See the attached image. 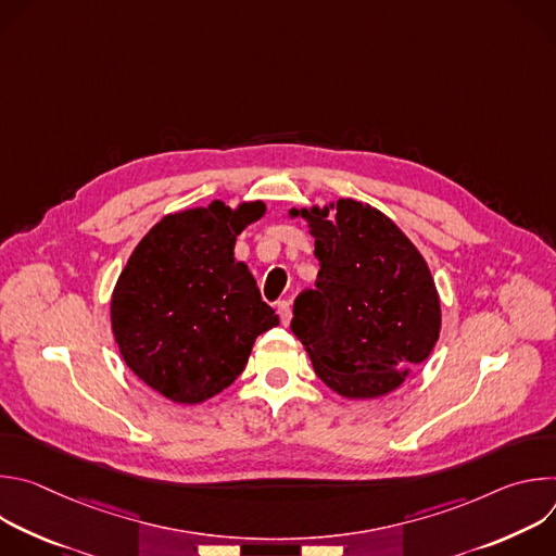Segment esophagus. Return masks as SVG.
<instances>
[{"mask_svg": "<svg viewBox=\"0 0 556 556\" xmlns=\"http://www.w3.org/2000/svg\"><path fill=\"white\" fill-rule=\"evenodd\" d=\"M277 312H279V319H281V324H283V326H288V324H290V319H292V307H290V301H279V303H277Z\"/></svg>", "mask_w": 556, "mask_h": 556, "instance_id": "34e87169", "label": "esophagus"}]
</instances>
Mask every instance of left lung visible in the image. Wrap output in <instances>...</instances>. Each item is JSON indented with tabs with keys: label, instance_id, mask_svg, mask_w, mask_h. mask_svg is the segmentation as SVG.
I'll return each instance as SVG.
<instances>
[{
	"label": "left lung",
	"instance_id": "left-lung-1",
	"mask_svg": "<svg viewBox=\"0 0 556 556\" xmlns=\"http://www.w3.org/2000/svg\"><path fill=\"white\" fill-rule=\"evenodd\" d=\"M314 237L319 275L292 307V334L332 391L350 401L399 389L440 337V296L409 237L352 198L290 208Z\"/></svg>",
	"mask_w": 556,
	"mask_h": 556
}]
</instances>
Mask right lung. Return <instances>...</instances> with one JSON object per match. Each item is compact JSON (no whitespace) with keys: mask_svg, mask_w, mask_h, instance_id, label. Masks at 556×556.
I'll list each match as a JSON object with an SVG mask.
<instances>
[{"mask_svg":"<svg viewBox=\"0 0 556 556\" xmlns=\"http://www.w3.org/2000/svg\"><path fill=\"white\" fill-rule=\"evenodd\" d=\"M266 213L213 200L165 215L129 255L110 316L127 367L178 405L224 391L249 363L253 343L279 326L255 277L235 260V242Z\"/></svg>","mask_w":556,"mask_h":556,"instance_id":"add662e5","label":"right lung"}]
</instances>
